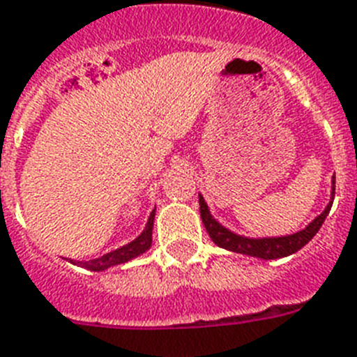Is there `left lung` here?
<instances>
[{"instance_id":"obj_1","label":"left lung","mask_w":357,"mask_h":357,"mask_svg":"<svg viewBox=\"0 0 357 357\" xmlns=\"http://www.w3.org/2000/svg\"><path fill=\"white\" fill-rule=\"evenodd\" d=\"M335 196V178H332V198L330 204L324 207L323 213L310 222L303 231H297L294 234H286V236H269V238H248V236H240V234L229 231L227 227L216 222L213 218V214L208 211L207 204H205L204 196L199 194V214L204 220V225L207 229L208 236L213 240L214 244L218 248H224L227 251H234V253L248 255V257H257V259L264 260H273V259H282L288 255L297 253L301 248L308 244L310 240L314 238L315 233L319 231L323 225L324 218L328 216L332 204H334Z\"/></svg>"}]
</instances>
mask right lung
I'll return each mask as SVG.
<instances>
[{
	"mask_svg": "<svg viewBox=\"0 0 357 357\" xmlns=\"http://www.w3.org/2000/svg\"><path fill=\"white\" fill-rule=\"evenodd\" d=\"M153 216H155V208L150 213V218L146 222V227L143 229V233L139 234L137 238L132 240L130 244L123 245V248L109 251V253L98 257V259L88 260V262H71L82 266V268L89 269V271H104V269L112 268V266H119V264L128 262V260L135 259L139 255L146 253L152 245V227H153Z\"/></svg>",
	"mask_w": 357,
	"mask_h": 357,
	"instance_id": "1",
	"label": "right lung"
}]
</instances>
